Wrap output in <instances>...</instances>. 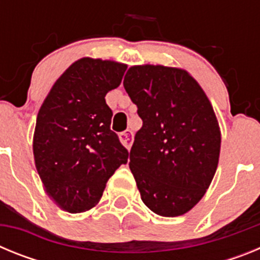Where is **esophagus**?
I'll use <instances>...</instances> for the list:
<instances>
[{"label": "esophagus", "mask_w": 260, "mask_h": 260, "mask_svg": "<svg viewBox=\"0 0 260 260\" xmlns=\"http://www.w3.org/2000/svg\"><path fill=\"white\" fill-rule=\"evenodd\" d=\"M118 138L119 141H121V143H122L127 150H130V147H132L133 144V139H134V134H133L132 130H125V132L119 133Z\"/></svg>", "instance_id": "esophagus-1"}]
</instances>
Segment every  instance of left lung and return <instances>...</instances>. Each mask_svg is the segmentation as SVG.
Masks as SVG:
<instances>
[{"label":"left lung","mask_w":260,"mask_h":260,"mask_svg":"<svg viewBox=\"0 0 260 260\" xmlns=\"http://www.w3.org/2000/svg\"><path fill=\"white\" fill-rule=\"evenodd\" d=\"M123 87L143 126L130 151V171L152 212H189L210 187L221 146L219 122L207 95L183 69L132 66Z\"/></svg>","instance_id":"1"}]
</instances>
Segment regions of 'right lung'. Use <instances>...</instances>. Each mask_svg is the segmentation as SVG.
Listing matches in <instances>:
<instances>
[{"label":"right lung","mask_w":260,"mask_h":260,"mask_svg":"<svg viewBox=\"0 0 260 260\" xmlns=\"http://www.w3.org/2000/svg\"><path fill=\"white\" fill-rule=\"evenodd\" d=\"M127 66L84 57L56 80L34 133L35 167L47 194L70 213L91 210L128 152L110 130L105 95L121 84Z\"/></svg>","instance_id":"add662e5"}]
</instances>
